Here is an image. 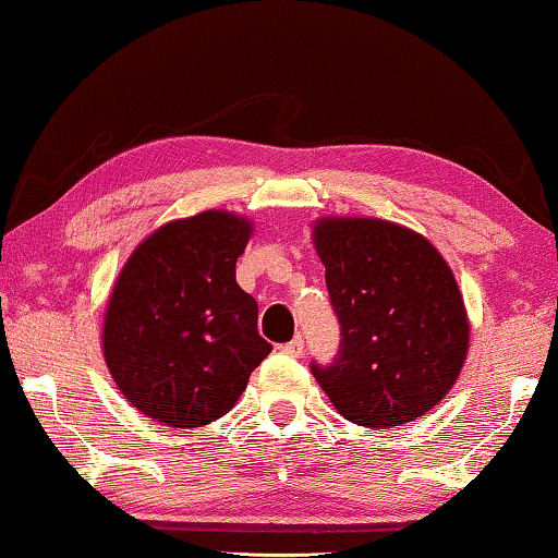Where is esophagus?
<instances>
[{"label":"esophagus","instance_id":"obj_1","mask_svg":"<svg viewBox=\"0 0 558 558\" xmlns=\"http://www.w3.org/2000/svg\"><path fill=\"white\" fill-rule=\"evenodd\" d=\"M280 350L290 357H300V355H303V338H295V340H290L286 344H280Z\"/></svg>","mask_w":558,"mask_h":558}]
</instances>
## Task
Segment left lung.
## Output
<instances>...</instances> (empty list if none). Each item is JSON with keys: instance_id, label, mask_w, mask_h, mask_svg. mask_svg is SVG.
<instances>
[{"instance_id": "left-lung-1", "label": "left lung", "mask_w": 558, "mask_h": 558, "mask_svg": "<svg viewBox=\"0 0 558 558\" xmlns=\"http://www.w3.org/2000/svg\"><path fill=\"white\" fill-rule=\"evenodd\" d=\"M340 323V350L311 369L344 420L400 427L422 417L462 373L464 300L427 238L379 218H323L313 231Z\"/></svg>"}]
</instances>
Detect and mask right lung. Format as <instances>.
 Masks as SVG:
<instances>
[{
    "label": "right lung",
    "mask_w": 558,
    "mask_h": 558,
    "mask_svg": "<svg viewBox=\"0 0 558 558\" xmlns=\"http://www.w3.org/2000/svg\"><path fill=\"white\" fill-rule=\"evenodd\" d=\"M251 223L228 210L171 220L123 265L104 317V357L121 395L171 427L233 410L272 350L258 303L235 282Z\"/></svg>",
    "instance_id": "right-lung-1"
}]
</instances>
